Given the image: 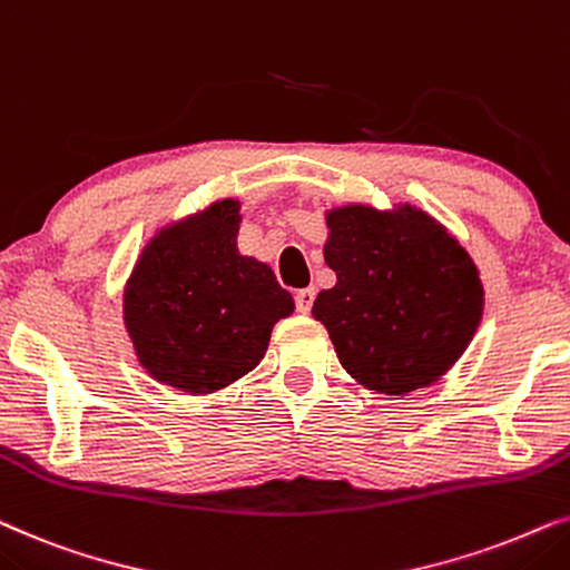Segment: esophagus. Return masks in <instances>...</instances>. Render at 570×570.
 I'll list each match as a JSON object with an SVG mask.
<instances>
[{"instance_id":"esophagus-1","label":"esophagus","mask_w":570,"mask_h":570,"mask_svg":"<svg viewBox=\"0 0 570 570\" xmlns=\"http://www.w3.org/2000/svg\"><path fill=\"white\" fill-rule=\"evenodd\" d=\"M294 299H297V309L302 315H307L309 309H313V299H315V289H299L294 294Z\"/></svg>"}]
</instances>
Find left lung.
I'll list each match as a JSON object with an SVG mask.
<instances>
[{"label": "left lung", "mask_w": 570, "mask_h": 570, "mask_svg": "<svg viewBox=\"0 0 570 570\" xmlns=\"http://www.w3.org/2000/svg\"><path fill=\"white\" fill-rule=\"evenodd\" d=\"M323 257L336 284L313 317L364 389L406 396L438 383L480 328L484 289L461 242L422 208L364 203L325 210Z\"/></svg>", "instance_id": "obj_1"}]
</instances>
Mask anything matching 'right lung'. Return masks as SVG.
Here are the masks:
<instances>
[{
	"mask_svg": "<svg viewBox=\"0 0 570 570\" xmlns=\"http://www.w3.org/2000/svg\"><path fill=\"white\" fill-rule=\"evenodd\" d=\"M237 197L158 229L121 294L140 367L171 389L208 396L255 370L271 331L294 313L271 265L242 255Z\"/></svg>",
	"mask_w": 570,
	"mask_h": 570,
	"instance_id": "1",
	"label": "right lung"
}]
</instances>
